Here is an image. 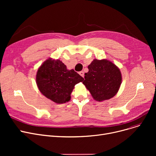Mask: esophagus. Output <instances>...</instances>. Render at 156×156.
<instances>
[{
    "label": "esophagus",
    "instance_id": "esophagus-1",
    "mask_svg": "<svg viewBox=\"0 0 156 156\" xmlns=\"http://www.w3.org/2000/svg\"><path fill=\"white\" fill-rule=\"evenodd\" d=\"M79 74H80V76H81L82 77H84V72H83V71H80V72H79Z\"/></svg>",
    "mask_w": 156,
    "mask_h": 156
}]
</instances>
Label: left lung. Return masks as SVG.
<instances>
[{
	"instance_id": "8db88e82",
	"label": "left lung",
	"mask_w": 156,
	"mask_h": 156,
	"mask_svg": "<svg viewBox=\"0 0 156 156\" xmlns=\"http://www.w3.org/2000/svg\"><path fill=\"white\" fill-rule=\"evenodd\" d=\"M83 82L94 99L101 102L115 95L121 84L119 68L108 59H94L88 66Z\"/></svg>"
}]
</instances>
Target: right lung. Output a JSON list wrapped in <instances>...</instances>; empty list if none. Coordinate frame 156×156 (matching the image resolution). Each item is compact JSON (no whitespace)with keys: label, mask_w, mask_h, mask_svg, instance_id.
<instances>
[{"label":"right lung","mask_w":156,"mask_h":156,"mask_svg":"<svg viewBox=\"0 0 156 156\" xmlns=\"http://www.w3.org/2000/svg\"><path fill=\"white\" fill-rule=\"evenodd\" d=\"M83 80L74 69H68L62 61L52 58L43 62L36 75L40 92L56 104L69 101L75 85Z\"/></svg>","instance_id":"right-lung-1"}]
</instances>
